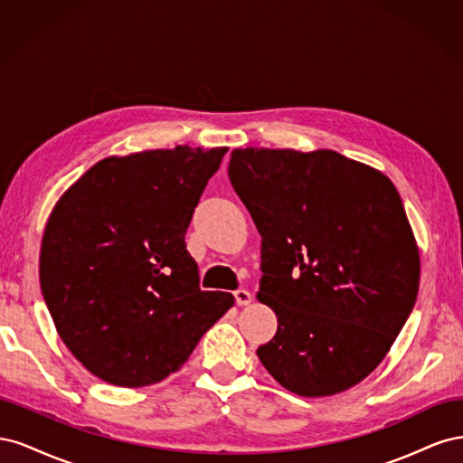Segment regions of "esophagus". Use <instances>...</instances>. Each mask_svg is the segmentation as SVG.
Segmentation results:
<instances>
[{"label":"esophagus","mask_w":463,"mask_h":463,"mask_svg":"<svg viewBox=\"0 0 463 463\" xmlns=\"http://www.w3.org/2000/svg\"><path fill=\"white\" fill-rule=\"evenodd\" d=\"M233 296H235L237 305H241V307L250 305V301H253V296H250V291H247V289H237Z\"/></svg>","instance_id":"1"}]
</instances>
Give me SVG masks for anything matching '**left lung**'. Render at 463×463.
Instances as JSON below:
<instances>
[{
    "instance_id": "8db88e82",
    "label": "left lung",
    "mask_w": 463,
    "mask_h": 463,
    "mask_svg": "<svg viewBox=\"0 0 463 463\" xmlns=\"http://www.w3.org/2000/svg\"><path fill=\"white\" fill-rule=\"evenodd\" d=\"M230 181L262 237L257 299L278 317L257 349L305 398L367 378L390 352L419 291V249L394 184L318 148H235Z\"/></svg>"
}]
</instances>
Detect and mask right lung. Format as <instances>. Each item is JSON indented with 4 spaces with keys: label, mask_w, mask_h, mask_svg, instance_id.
<instances>
[{
    "label": "right lung",
    "mask_w": 463,
    "mask_h": 463,
    "mask_svg": "<svg viewBox=\"0 0 463 463\" xmlns=\"http://www.w3.org/2000/svg\"><path fill=\"white\" fill-rule=\"evenodd\" d=\"M226 146L108 156L55 203L40 247V288L82 367L123 388L181 369L232 293L203 291L185 233Z\"/></svg>",
    "instance_id": "obj_1"
}]
</instances>
